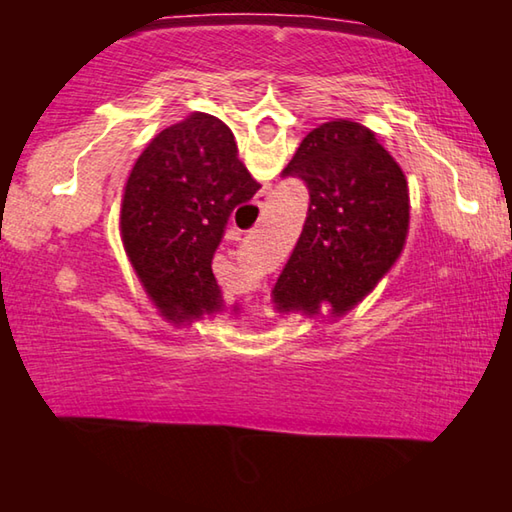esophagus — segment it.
Returning a JSON list of instances; mask_svg holds the SVG:
<instances>
[{"instance_id":"esophagus-1","label":"esophagus","mask_w":512,"mask_h":512,"mask_svg":"<svg viewBox=\"0 0 512 512\" xmlns=\"http://www.w3.org/2000/svg\"><path fill=\"white\" fill-rule=\"evenodd\" d=\"M259 205H262V203H259Z\"/></svg>"}]
</instances>
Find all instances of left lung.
I'll return each instance as SVG.
<instances>
[{
    "mask_svg": "<svg viewBox=\"0 0 512 512\" xmlns=\"http://www.w3.org/2000/svg\"><path fill=\"white\" fill-rule=\"evenodd\" d=\"M309 189L300 239L275 284L280 309L345 314L375 289L409 232L406 176L357 121H327L300 142L282 178Z\"/></svg>",
    "mask_w": 512,
    "mask_h": 512,
    "instance_id": "obj_1",
    "label": "left lung"
}]
</instances>
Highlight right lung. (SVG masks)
Wrapping results in <instances>:
<instances>
[{"instance_id":"1","label":"right lung","mask_w":512,"mask_h":512,"mask_svg":"<svg viewBox=\"0 0 512 512\" xmlns=\"http://www.w3.org/2000/svg\"><path fill=\"white\" fill-rule=\"evenodd\" d=\"M257 189L235 135L205 112L164 128L137 158L121 201V239L173 323L221 309L212 259L230 214Z\"/></svg>"}]
</instances>
